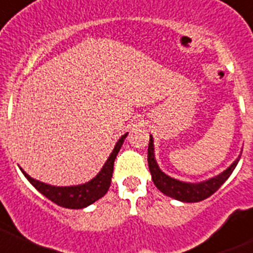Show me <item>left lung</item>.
Instances as JSON below:
<instances>
[{
    "mask_svg": "<svg viewBox=\"0 0 253 253\" xmlns=\"http://www.w3.org/2000/svg\"><path fill=\"white\" fill-rule=\"evenodd\" d=\"M148 167L149 171L152 174V180L154 185L161 190L167 197H170L173 199L179 200L184 203H198L207 199L210 195L214 194L217 189L227 180L234 169L236 168L237 163L240 161V157L226 169L219 174L217 176L209 179V180L202 181V183H185V181L176 180V179L170 178L166 173L159 169L156 159H154V146L153 138L149 136L148 144Z\"/></svg>",
    "mask_w": 253,
    "mask_h": 253,
    "instance_id": "left-lung-1",
    "label": "left lung"
}]
</instances>
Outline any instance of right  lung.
Returning <instances> with one entry per match:
<instances>
[{"label":"right lung","instance_id":"1","mask_svg":"<svg viewBox=\"0 0 253 253\" xmlns=\"http://www.w3.org/2000/svg\"><path fill=\"white\" fill-rule=\"evenodd\" d=\"M127 134L128 133L124 134L117 141L114 151L110 154L109 159L104 164L99 174L94 179H91L87 183L82 184V185L53 186L31 178L22 168L21 170L24 174V176L28 179L29 183L39 193H42L44 197L48 198L53 203H55L56 205L67 208V209H83V208L89 207L92 203H95L100 198L104 197L107 193V190H109L110 184H111L112 173H114V162L116 159L117 153L120 152V148H121Z\"/></svg>","mask_w":253,"mask_h":253}]
</instances>
